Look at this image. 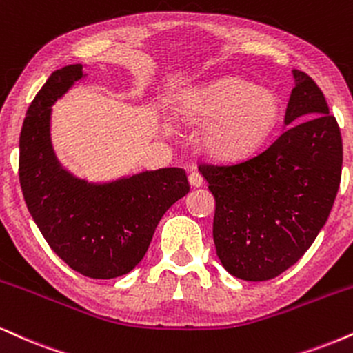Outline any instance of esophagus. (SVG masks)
Instances as JSON below:
<instances>
[{"label": "esophagus", "mask_w": 353, "mask_h": 353, "mask_svg": "<svg viewBox=\"0 0 353 353\" xmlns=\"http://www.w3.org/2000/svg\"><path fill=\"white\" fill-rule=\"evenodd\" d=\"M189 182L192 187H202L203 185V177L202 174L197 172V171H192L189 174Z\"/></svg>", "instance_id": "34e87169"}]
</instances>
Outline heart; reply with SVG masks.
I'll use <instances>...</instances> for the list:
<instances>
[{
	"label": "heart",
	"instance_id": "obj_1",
	"mask_svg": "<svg viewBox=\"0 0 353 353\" xmlns=\"http://www.w3.org/2000/svg\"><path fill=\"white\" fill-rule=\"evenodd\" d=\"M184 114L212 125L205 148L215 158L238 159L267 140L280 117L279 96L238 77H223L197 89L182 105Z\"/></svg>",
	"mask_w": 353,
	"mask_h": 353
}]
</instances>
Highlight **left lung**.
<instances>
[{
	"label": "left lung",
	"mask_w": 353,
	"mask_h": 353,
	"mask_svg": "<svg viewBox=\"0 0 353 353\" xmlns=\"http://www.w3.org/2000/svg\"><path fill=\"white\" fill-rule=\"evenodd\" d=\"M287 128L244 161L200 172L215 197L213 241L231 275L264 282L310 249L327 221L342 172V137L323 91L293 70Z\"/></svg>",
	"instance_id": "8db88e82"
}]
</instances>
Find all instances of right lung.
<instances>
[{"label": "right lung", "mask_w": 353, "mask_h": 353, "mask_svg": "<svg viewBox=\"0 0 353 353\" xmlns=\"http://www.w3.org/2000/svg\"><path fill=\"white\" fill-rule=\"evenodd\" d=\"M84 78L83 65L53 71L19 137V182L29 213L61 261L89 279L135 269L172 203L190 190L185 171L163 168L94 184L61 168L50 138L52 105Z\"/></svg>", "instance_id": "right-lung-1"}]
</instances>
